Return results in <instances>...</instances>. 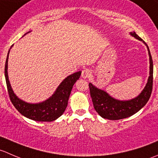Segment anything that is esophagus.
Masks as SVG:
<instances>
[{
  "label": "esophagus",
  "mask_w": 158,
  "mask_h": 158,
  "mask_svg": "<svg viewBox=\"0 0 158 158\" xmlns=\"http://www.w3.org/2000/svg\"><path fill=\"white\" fill-rule=\"evenodd\" d=\"M91 70H89L88 69H85L84 70H82V78L83 79H87V78H89L91 76Z\"/></svg>",
  "instance_id": "esophagus-1"
}]
</instances>
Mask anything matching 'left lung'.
<instances>
[{
	"label": "left lung",
	"instance_id": "left-lung-1",
	"mask_svg": "<svg viewBox=\"0 0 158 158\" xmlns=\"http://www.w3.org/2000/svg\"><path fill=\"white\" fill-rule=\"evenodd\" d=\"M130 35L135 39L142 41L147 47L149 55L150 72L147 84L141 93L130 100H118L113 98L106 91L97 88L92 83L89 84L90 95L94 109L103 118L109 120H119L126 118L138 112L147 104L151 97L153 85V61L149 48L144 41L140 38L135 32H131Z\"/></svg>",
	"mask_w": 158,
	"mask_h": 158
}]
</instances>
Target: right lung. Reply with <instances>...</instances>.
<instances>
[{"label":"right lung","instance_id":"add662e5","mask_svg":"<svg viewBox=\"0 0 158 158\" xmlns=\"http://www.w3.org/2000/svg\"><path fill=\"white\" fill-rule=\"evenodd\" d=\"M30 32H27V33ZM27 33H25L23 36H25ZM9 52L10 49L6 60L4 74L9 96L14 107L23 116L36 122H52L60 117L67 107L68 100L72 89L76 81L79 79L82 72L79 71L65 78L56 89L54 93L45 101L39 103L27 102L18 98L11 88L7 73Z\"/></svg>","mask_w":158,"mask_h":158}]
</instances>
